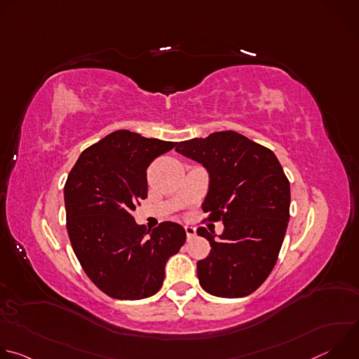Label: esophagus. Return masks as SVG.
<instances>
[{
	"label": "esophagus",
	"instance_id": "1",
	"mask_svg": "<svg viewBox=\"0 0 359 359\" xmlns=\"http://www.w3.org/2000/svg\"><path fill=\"white\" fill-rule=\"evenodd\" d=\"M184 230H186V234H187V240H190L196 236V229L193 226H186Z\"/></svg>",
	"mask_w": 359,
	"mask_h": 359
}]
</instances>
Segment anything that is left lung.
<instances>
[{"mask_svg": "<svg viewBox=\"0 0 359 359\" xmlns=\"http://www.w3.org/2000/svg\"><path fill=\"white\" fill-rule=\"evenodd\" d=\"M176 151L208 169L201 209L209 222L224 224L219 238L197 229L212 247L197 262L200 285L223 298L254 292L277 263L290 220V182L277 156L234 130L180 142Z\"/></svg>", "mask_w": 359, "mask_h": 359, "instance_id": "obj_1", "label": "left lung"}]
</instances>
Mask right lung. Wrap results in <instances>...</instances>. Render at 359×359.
Masks as SVG:
<instances>
[{"label":"right lung","instance_id":"1","mask_svg":"<svg viewBox=\"0 0 359 359\" xmlns=\"http://www.w3.org/2000/svg\"><path fill=\"white\" fill-rule=\"evenodd\" d=\"M176 142L116 130L85 149L68 175L67 229L90 281L116 299L156 294L165 266L186 241L184 229L163 222L146 230L132 212L147 197L146 170Z\"/></svg>","mask_w":359,"mask_h":359}]
</instances>
